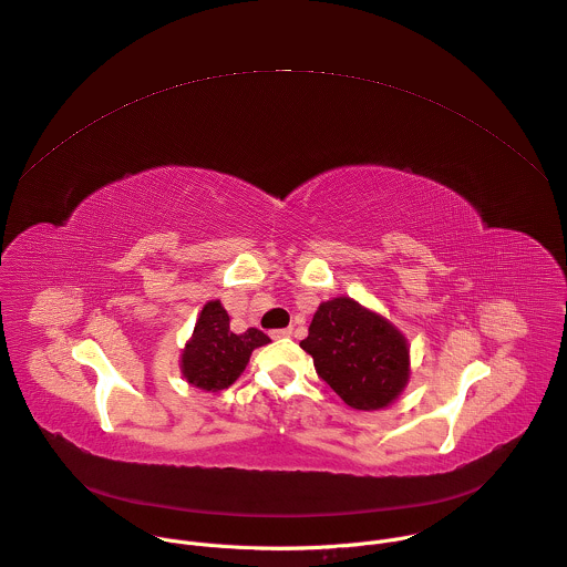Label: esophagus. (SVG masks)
Listing matches in <instances>:
<instances>
[{
  "label": "esophagus",
  "mask_w": 567,
  "mask_h": 567,
  "mask_svg": "<svg viewBox=\"0 0 567 567\" xmlns=\"http://www.w3.org/2000/svg\"><path fill=\"white\" fill-rule=\"evenodd\" d=\"M291 334V328H280V330H271V339H285Z\"/></svg>",
  "instance_id": "1"
}]
</instances>
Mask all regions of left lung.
Here are the masks:
<instances>
[{
  "label": "left lung",
  "mask_w": 567,
  "mask_h": 567,
  "mask_svg": "<svg viewBox=\"0 0 567 567\" xmlns=\"http://www.w3.org/2000/svg\"><path fill=\"white\" fill-rule=\"evenodd\" d=\"M300 348L312 354L319 378L352 409L391 404L409 380L404 337L352 298L321 302Z\"/></svg>",
  "instance_id": "8db88e82"
}]
</instances>
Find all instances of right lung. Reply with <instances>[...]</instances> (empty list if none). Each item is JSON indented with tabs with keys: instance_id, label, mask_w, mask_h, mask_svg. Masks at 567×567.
<instances>
[{
	"instance_id": "1",
	"label": "right lung",
	"mask_w": 567,
	"mask_h": 567,
	"mask_svg": "<svg viewBox=\"0 0 567 567\" xmlns=\"http://www.w3.org/2000/svg\"><path fill=\"white\" fill-rule=\"evenodd\" d=\"M265 343L269 337L257 328L235 334L221 302L210 300L200 310L194 334L183 350V375L203 391L228 389L246 369L250 352Z\"/></svg>"
}]
</instances>
